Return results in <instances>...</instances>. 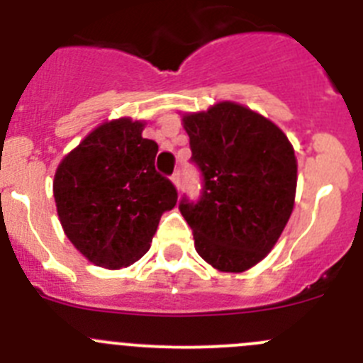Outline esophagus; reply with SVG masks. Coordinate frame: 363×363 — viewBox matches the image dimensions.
Segmentation results:
<instances>
[{
	"mask_svg": "<svg viewBox=\"0 0 363 363\" xmlns=\"http://www.w3.org/2000/svg\"><path fill=\"white\" fill-rule=\"evenodd\" d=\"M172 181L177 186V189H181V170H175L174 174H172Z\"/></svg>",
	"mask_w": 363,
	"mask_h": 363,
	"instance_id": "34e87169",
	"label": "esophagus"
}]
</instances>
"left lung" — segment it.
<instances>
[{
  "label": "left lung",
  "mask_w": 363,
  "mask_h": 363,
  "mask_svg": "<svg viewBox=\"0 0 363 363\" xmlns=\"http://www.w3.org/2000/svg\"><path fill=\"white\" fill-rule=\"evenodd\" d=\"M182 121L202 189L195 201L184 195L179 209L201 258L222 272H243L270 252L292 215V145L272 121L233 101Z\"/></svg>",
  "instance_id": "left-lung-1"
}]
</instances>
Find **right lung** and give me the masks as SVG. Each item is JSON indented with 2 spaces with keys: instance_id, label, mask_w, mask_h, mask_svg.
<instances>
[{
  "instance_id": "1",
  "label": "right lung",
  "mask_w": 363,
  "mask_h": 363,
  "mask_svg": "<svg viewBox=\"0 0 363 363\" xmlns=\"http://www.w3.org/2000/svg\"><path fill=\"white\" fill-rule=\"evenodd\" d=\"M128 118L94 128L62 159L53 181L64 233L94 265L121 269L140 259L177 188L155 170L157 143Z\"/></svg>"
}]
</instances>
